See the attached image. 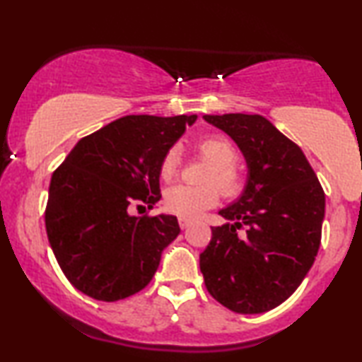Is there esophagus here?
<instances>
[{"label":"esophagus","instance_id":"obj_1","mask_svg":"<svg viewBox=\"0 0 362 362\" xmlns=\"http://www.w3.org/2000/svg\"><path fill=\"white\" fill-rule=\"evenodd\" d=\"M191 226V221H187V219H185V217H180V227L182 230L185 229H187V227Z\"/></svg>","mask_w":362,"mask_h":362}]
</instances>
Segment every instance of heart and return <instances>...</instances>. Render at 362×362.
<instances>
[{
	"label": "heart",
	"instance_id": "b5f03b06",
	"mask_svg": "<svg viewBox=\"0 0 362 362\" xmlns=\"http://www.w3.org/2000/svg\"><path fill=\"white\" fill-rule=\"evenodd\" d=\"M196 153L202 160L209 163L211 168L204 176L207 186L192 187L177 185L166 191L165 209L177 217L197 219L202 212L211 209L219 201V191L227 197L237 196L244 187V177L235 166L237 151L229 138L212 135L201 140L196 145ZM181 156L177 148H170L160 163V177L163 181L175 180L180 173ZM212 184H216L212 187Z\"/></svg>",
	"mask_w": 362,
	"mask_h": 362
}]
</instances>
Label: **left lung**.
Instances as JSON below:
<instances>
[{
  "label": "left lung",
  "mask_w": 362,
  "mask_h": 362,
  "mask_svg": "<svg viewBox=\"0 0 362 362\" xmlns=\"http://www.w3.org/2000/svg\"><path fill=\"white\" fill-rule=\"evenodd\" d=\"M244 153L249 176L234 224L212 227L199 255L206 288L240 315L265 313L298 288L321 244L325 191L301 148L262 115H204ZM244 230V233H240Z\"/></svg>",
  "instance_id": "1"
}]
</instances>
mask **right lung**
Returning a JSON list of instances; mask_svg holds the SVG:
<instances>
[{"instance_id":"add662e5","label":"right lung","mask_w":362,"mask_h":362,"mask_svg":"<svg viewBox=\"0 0 362 362\" xmlns=\"http://www.w3.org/2000/svg\"><path fill=\"white\" fill-rule=\"evenodd\" d=\"M196 115H127L78 140L49 185L46 232L78 291L118 301L150 284L180 234L175 216H132L160 201V163Z\"/></svg>"}]
</instances>
